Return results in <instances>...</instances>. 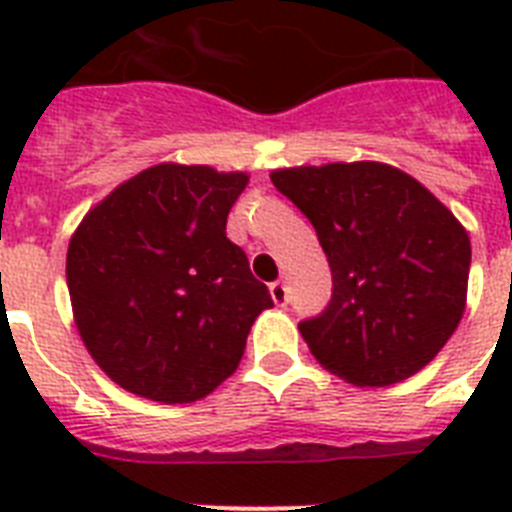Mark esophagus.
Returning a JSON list of instances; mask_svg holds the SVG:
<instances>
[{"label": "esophagus", "mask_w": 512, "mask_h": 512, "mask_svg": "<svg viewBox=\"0 0 512 512\" xmlns=\"http://www.w3.org/2000/svg\"><path fill=\"white\" fill-rule=\"evenodd\" d=\"M271 297L276 305H287L289 303V292L284 281H273L271 284Z\"/></svg>", "instance_id": "34e87169"}]
</instances>
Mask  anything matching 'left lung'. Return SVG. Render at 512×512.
Listing matches in <instances>:
<instances>
[{"mask_svg":"<svg viewBox=\"0 0 512 512\" xmlns=\"http://www.w3.org/2000/svg\"><path fill=\"white\" fill-rule=\"evenodd\" d=\"M316 228L332 300L300 335L324 369L385 388L428 366L465 313L470 239L412 175L382 162L273 170Z\"/></svg>","mask_w":512,"mask_h":512,"instance_id":"8db88e82","label":"left lung"}]
</instances>
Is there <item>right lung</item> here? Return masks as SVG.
<instances>
[{
    "instance_id": "add662e5",
    "label": "right lung",
    "mask_w": 512,
    "mask_h": 512,
    "mask_svg": "<svg viewBox=\"0 0 512 512\" xmlns=\"http://www.w3.org/2000/svg\"><path fill=\"white\" fill-rule=\"evenodd\" d=\"M247 172L156 164L116 185L68 241L82 342L130 393L191 404L236 372L271 292L225 236Z\"/></svg>"
}]
</instances>
